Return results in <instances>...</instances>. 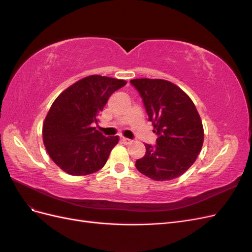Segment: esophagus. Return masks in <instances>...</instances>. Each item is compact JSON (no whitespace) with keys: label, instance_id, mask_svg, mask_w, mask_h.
Returning <instances> with one entry per match:
<instances>
[{"label":"esophagus","instance_id":"34e87169","mask_svg":"<svg viewBox=\"0 0 252 252\" xmlns=\"http://www.w3.org/2000/svg\"><path fill=\"white\" fill-rule=\"evenodd\" d=\"M121 141H122V143H124V144H130L132 141L130 140V139H127V138H124V136H122L121 138Z\"/></svg>","mask_w":252,"mask_h":252}]
</instances>
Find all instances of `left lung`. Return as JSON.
<instances>
[{
    "instance_id": "left-lung-1",
    "label": "left lung",
    "mask_w": 252,
    "mask_h": 252,
    "mask_svg": "<svg viewBox=\"0 0 252 252\" xmlns=\"http://www.w3.org/2000/svg\"><path fill=\"white\" fill-rule=\"evenodd\" d=\"M158 135L157 145L145 144L146 154L135 162L141 173L155 181H169L184 173L203 146L200 114L184 91L165 80L130 81Z\"/></svg>"
}]
</instances>
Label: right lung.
I'll list each match as a JSON object with an SVG mask.
<instances>
[{
  "mask_svg": "<svg viewBox=\"0 0 252 252\" xmlns=\"http://www.w3.org/2000/svg\"><path fill=\"white\" fill-rule=\"evenodd\" d=\"M126 81L89 75L68 87L53 102L43 125V141L49 157L72 175L100 170L119 136L95 130L98 116L109 96Z\"/></svg>",
  "mask_w": 252,
  "mask_h": 252,
  "instance_id": "obj_1",
  "label": "right lung"
}]
</instances>
